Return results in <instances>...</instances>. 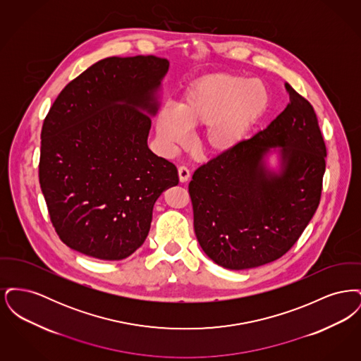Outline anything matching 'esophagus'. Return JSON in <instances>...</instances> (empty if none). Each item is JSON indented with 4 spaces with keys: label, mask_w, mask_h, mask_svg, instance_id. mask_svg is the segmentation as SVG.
Here are the masks:
<instances>
[{
    "label": "esophagus",
    "mask_w": 361,
    "mask_h": 361,
    "mask_svg": "<svg viewBox=\"0 0 361 361\" xmlns=\"http://www.w3.org/2000/svg\"><path fill=\"white\" fill-rule=\"evenodd\" d=\"M178 178H180V183H187L188 181L190 178V172H189L188 168H185V166L178 168Z\"/></svg>",
    "instance_id": "34e87169"
}]
</instances>
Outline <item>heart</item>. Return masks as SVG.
Wrapping results in <instances>:
<instances>
[{"label": "heart", "mask_w": 361, "mask_h": 361, "mask_svg": "<svg viewBox=\"0 0 361 361\" xmlns=\"http://www.w3.org/2000/svg\"><path fill=\"white\" fill-rule=\"evenodd\" d=\"M268 102V89L258 80H245L230 73L207 75L189 87L176 111L164 108L158 112V142L166 153H172L188 142V130L203 127L202 145L206 152L230 153L262 116Z\"/></svg>", "instance_id": "heart-1"}]
</instances>
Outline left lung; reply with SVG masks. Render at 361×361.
<instances>
[{
	"label": "left lung",
	"instance_id": "left-lung-1",
	"mask_svg": "<svg viewBox=\"0 0 361 361\" xmlns=\"http://www.w3.org/2000/svg\"><path fill=\"white\" fill-rule=\"evenodd\" d=\"M290 103L230 153L197 168L189 183L195 234L218 265L242 271L284 256L319 206L326 146L312 105L290 84ZM279 153L277 171L264 157Z\"/></svg>",
	"mask_w": 361,
	"mask_h": 361
}]
</instances>
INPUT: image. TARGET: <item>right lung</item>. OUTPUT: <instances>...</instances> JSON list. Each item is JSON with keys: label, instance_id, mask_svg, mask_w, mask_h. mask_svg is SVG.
<instances>
[{"label": "right lung", "instance_id": "right-lung-1", "mask_svg": "<svg viewBox=\"0 0 361 361\" xmlns=\"http://www.w3.org/2000/svg\"><path fill=\"white\" fill-rule=\"evenodd\" d=\"M169 61L111 56L65 86L42 128L39 183L70 249L123 259L146 240L157 199L177 168L147 146Z\"/></svg>", "mask_w": 361, "mask_h": 361}]
</instances>
